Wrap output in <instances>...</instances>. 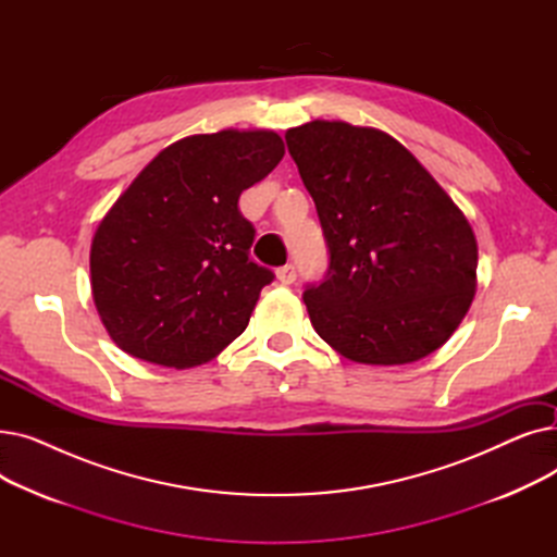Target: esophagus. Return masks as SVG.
<instances>
[{
  "instance_id": "esophagus-1",
  "label": "esophagus",
  "mask_w": 557,
  "mask_h": 557,
  "mask_svg": "<svg viewBox=\"0 0 557 557\" xmlns=\"http://www.w3.org/2000/svg\"><path fill=\"white\" fill-rule=\"evenodd\" d=\"M296 277H298V271H296L294 263H284V267L277 269V280H280L282 284H294Z\"/></svg>"
}]
</instances>
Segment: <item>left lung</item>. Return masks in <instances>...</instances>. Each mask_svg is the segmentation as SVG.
<instances>
[{
    "label": "left lung",
    "mask_w": 557,
    "mask_h": 557,
    "mask_svg": "<svg viewBox=\"0 0 557 557\" xmlns=\"http://www.w3.org/2000/svg\"><path fill=\"white\" fill-rule=\"evenodd\" d=\"M315 202L330 267L302 300L347 359L411 363L460 325L476 288V239L454 200L391 135L343 122L286 131Z\"/></svg>",
    "instance_id": "obj_1"
}]
</instances>
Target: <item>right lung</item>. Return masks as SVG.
<instances>
[{
  "label": "right lung",
  "instance_id": "obj_1",
  "mask_svg": "<svg viewBox=\"0 0 557 557\" xmlns=\"http://www.w3.org/2000/svg\"><path fill=\"white\" fill-rule=\"evenodd\" d=\"M271 131H221L171 144L101 221L92 296L126 355L164 368L216 357L246 327L275 273L250 259L239 196L277 166Z\"/></svg>",
  "mask_w": 557,
  "mask_h": 557
}]
</instances>
